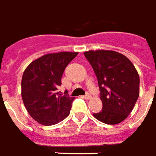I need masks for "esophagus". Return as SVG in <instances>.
<instances>
[{
    "mask_svg": "<svg viewBox=\"0 0 156 156\" xmlns=\"http://www.w3.org/2000/svg\"><path fill=\"white\" fill-rule=\"evenodd\" d=\"M83 98L86 99V100H90V95H89V94H86V95H84V96H83Z\"/></svg>",
    "mask_w": 156,
    "mask_h": 156,
    "instance_id": "esophagus-1",
    "label": "esophagus"
}]
</instances>
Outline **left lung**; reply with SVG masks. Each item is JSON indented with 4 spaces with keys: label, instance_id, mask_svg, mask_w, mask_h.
I'll list each match as a JSON object with an SVG mask.
<instances>
[{
    "label": "left lung",
    "instance_id": "8db88e82",
    "mask_svg": "<svg viewBox=\"0 0 156 156\" xmlns=\"http://www.w3.org/2000/svg\"><path fill=\"white\" fill-rule=\"evenodd\" d=\"M98 80L103 107L93 115L108 125L126 119L140 95V77L132 62L119 52L107 50L85 51Z\"/></svg>",
    "mask_w": 156,
    "mask_h": 156
}]
</instances>
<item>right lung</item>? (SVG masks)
Masks as SVG:
<instances>
[{"label":"right lung","instance_id":"add662e5","mask_svg":"<svg viewBox=\"0 0 156 156\" xmlns=\"http://www.w3.org/2000/svg\"><path fill=\"white\" fill-rule=\"evenodd\" d=\"M77 55L69 51L44 55L24 70L21 97L29 115L38 123L55 125L70 114L75 98L62 95L57 88L66 67Z\"/></svg>","mask_w":156,"mask_h":156}]
</instances>
